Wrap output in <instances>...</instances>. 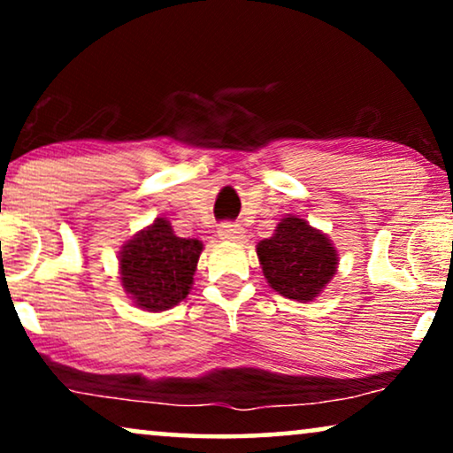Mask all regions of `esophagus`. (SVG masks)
<instances>
[{
    "instance_id": "esophagus-1",
    "label": "esophagus",
    "mask_w": 453,
    "mask_h": 453,
    "mask_svg": "<svg viewBox=\"0 0 453 453\" xmlns=\"http://www.w3.org/2000/svg\"><path fill=\"white\" fill-rule=\"evenodd\" d=\"M219 237L225 241H239L243 239V228L234 225V222H222L219 226Z\"/></svg>"
}]
</instances>
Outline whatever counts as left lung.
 <instances>
[{"instance_id": "left-lung-1", "label": "left lung", "mask_w": 453, "mask_h": 453, "mask_svg": "<svg viewBox=\"0 0 453 453\" xmlns=\"http://www.w3.org/2000/svg\"><path fill=\"white\" fill-rule=\"evenodd\" d=\"M264 276L278 295L295 301H313L336 274L338 253L330 239L307 220L287 216L276 233L257 243Z\"/></svg>"}]
</instances>
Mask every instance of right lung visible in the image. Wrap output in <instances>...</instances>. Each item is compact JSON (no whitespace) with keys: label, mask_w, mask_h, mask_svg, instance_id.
<instances>
[{"label":"right lung","mask_w":453,"mask_h":453,"mask_svg":"<svg viewBox=\"0 0 453 453\" xmlns=\"http://www.w3.org/2000/svg\"><path fill=\"white\" fill-rule=\"evenodd\" d=\"M202 241L173 233L169 220L157 219L123 245L119 253L121 284L146 311H165L188 296Z\"/></svg>","instance_id":"1"}]
</instances>
